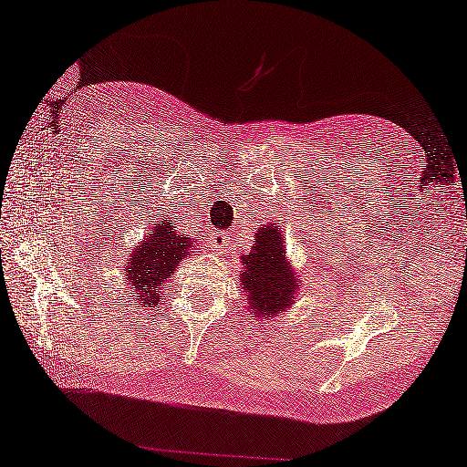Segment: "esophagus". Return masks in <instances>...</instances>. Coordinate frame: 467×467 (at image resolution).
<instances>
[{"mask_svg":"<svg viewBox=\"0 0 467 467\" xmlns=\"http://www.w3.org/2000/svg\"><path fill=\"white\" fill-rule=\"evenodd\" d=\"M232 235L234 234H217V235H213V248L214 250H229V246H232Z\"/></svg>","mask_w":467,"mask_h":467,"instance_id":"34e87169","label":"esophagus"}]
</instances>
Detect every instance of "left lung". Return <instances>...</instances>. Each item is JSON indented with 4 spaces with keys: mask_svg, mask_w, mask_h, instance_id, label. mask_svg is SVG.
<instances>
[{
    "mask_svg": "<svg viewBox=\"0 0 467 467\" xmlns=\"http://www.w3.org/2000/svg\"><path fill=\"white\" fill-rule=\"evenodd\" d=\"M285 234L275 223H267L254 235V246L240 256V284L248 313L258 321L288 313L296 303L303 275L292 267L285 254Z\"/></svg>",
    "mask_w": 467,
    "mask_h": 467,
    "instance_id": "8db88e82",
    "label": "left lung"
}]
</instances>
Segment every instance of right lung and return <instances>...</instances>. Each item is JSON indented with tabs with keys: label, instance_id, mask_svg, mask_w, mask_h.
<instances>
[{
	"label": "right lung",
	"instance_id": "right-lung-1",
	"mask_svg": "<svg viewBox=\"0 0 467 467\" xmlns=\"http://www.w3.org/2000/svg\"><path fill=\"white\" fill-rule=\"evenodd\" d=\"M198 240L177 229L171 214L156 219L138 246L127 253L123 284L129 296L143 306H156L162 300V288L175 274L179 263L192 256Z\"/></svg>",
	"mask_w": 467,
	"mask_h": 467
}]
</instances>
